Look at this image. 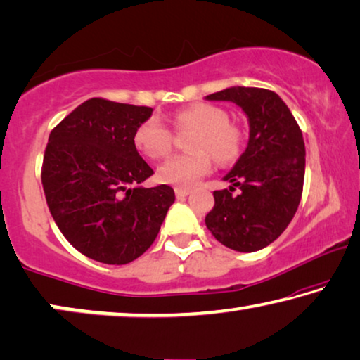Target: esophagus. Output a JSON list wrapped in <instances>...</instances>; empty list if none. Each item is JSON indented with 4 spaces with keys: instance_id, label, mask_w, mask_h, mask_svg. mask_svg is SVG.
<instances>
[{
    "instance_id": "obj_1",
    "label": "esophagus",
    "mask_w": 360,
    "mask_h": 360,
    "mask_svg": "<svg viewBox=\"0 0 360 360\" xmlns=\"http://www.w3.org/2000/svg\"><path fill=\"white\" fill-rule=\"evenodd\" d=\"M175 195H176V198H179V200H181V198H185V196L190 195V190H186V188H175Z\"/></svg>"
}]
</instances>
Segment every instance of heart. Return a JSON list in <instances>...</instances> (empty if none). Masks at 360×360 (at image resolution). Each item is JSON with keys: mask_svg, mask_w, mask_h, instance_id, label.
Listing matches in <instances>:
<instances>
[{"mask_svg": "<svg viewBox=\"0 0 360 360\" xmlns=\"http://www.w3.org/2000/svg\"><path fill=\"white\" fill-rule=\"evenodd\" d=\"M179 131H195L188 141L191 154L174 155L160 165L158 179L176 188H191L211 170V158L219 164L236 160L242 149L240 129L229 123V113L212 103H193L172 118ZM134 146L146 158H165L172 148V131L162 120L150 117L134 131Z\"/></svg>", "mask_w": 360, "mask_h": 360, "instance_id": "1", "label": "heart"}]
</instances>
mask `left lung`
Returning a JSON list of instances; mask_svg holds the SVG:
<instances>
[{"instance_id": "left-lung-1", "label": "left lung", "mask_w": 360, "mask_h": 360, "mask_svg": "<svg viewBox=\"0 0 360 360\" xmlns=\"http://www.w3.org/2000/svg\"><path fill=\"white\" fill-rule=\"evenodd\" d=\"M206 101L233 102L248 120L243 154L214 191V207L205 219L217 242L236 252H258L274 242L299 207L305 175V144L295 118L278 94L233 86ZM241 188L238 195L231 191Z\"/></svg>"}]
</instances>
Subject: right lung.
I'll return each mask as SVG.
<instances>
[{
	"label": "right lung",
	"instance_id": "right-lung-1",
	"mask_svg": "<svg viewBox=\"0 0 360 360\" xmlns=\"http://www.w3.org/2000/svg\"><path fill=\"white\" fill-rule=\"evenodd\" d=\"M150 107L89 98L51 129L41 167L46 205L76 250L105 264H127L158 237L175 193L144 188L154 170L134 146Z\"/></svg>",
	"mask_w": 360,
	"mask_h": 360
}]
</instances>
